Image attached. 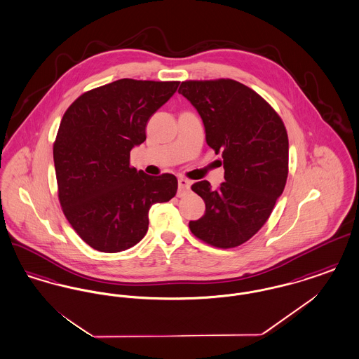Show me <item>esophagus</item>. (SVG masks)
Instances as JSON below:
<instances>
[{"label": "esophagus", "instance_id": "esophagus-1", "mask_svg": "<svg viewBox=\"0 0 359 359\" xmlns=\"http://www.w3.org/2000/svg\"><path fill=\"white\" fill-rule=\"evenodd\" d=\"M177 183H179V191H177V196H184V195L187 194L188 191H189V187H191V182H189L188 179H184V177H179Z\"/></svg>", "mask_w": 359, "mask_h": 359}]
</instances>
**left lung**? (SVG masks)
I'll use <instances>...</instances> for the list:
<instances>
[{"label": "left lung", "instance_id": "obj_1", "mask_svg": "<svg viewBox=\"0 0 359 359\" xmlns=\"http://www.w3.org/2000/svg\"><path fill=\"white\" fill-rule=\"evenodd\" d=\"M201 114L205 141L222 154L224 182L191 189L205 215L189 230L205 243L230 249L252 238L269 219L288 177V135L281 117L255 90L233 79L184 81L179 87Z\"/></svg>", "mask_w": 359, "mask_h": 359}]
</instances>
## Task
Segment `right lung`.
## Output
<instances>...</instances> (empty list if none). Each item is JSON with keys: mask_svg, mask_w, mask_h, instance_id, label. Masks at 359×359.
I'll return each mask as SVG.
<instances>
[{"mask_svg": "<svg viewBox=\"0 0 359 359\" xmlns=\"http://www.w3.org/2000/svg\"><path fill=\"white\" fill-rule=\"evenodd\" d=\"M180 82L120 79L86 91L66 110L53 142L57 198L76 234L93 249L118 253L148 231L154 203L176 195L171 173L130 167L148 120Z\"/></svg>", "mask_w": 359, "mask_h": 359, "instance_id": "1", "label": "right lung"}]
</instances>
